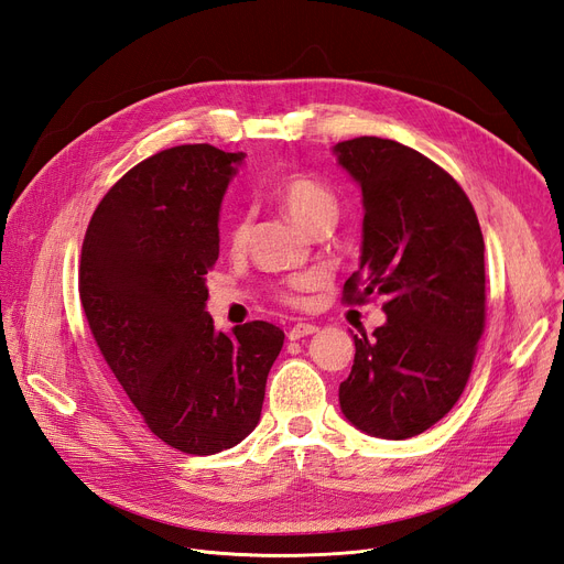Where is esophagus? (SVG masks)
<instances>
[{
	"instance_id": "obj_1",
	"label": "esophagus",
	"mask_w": 564,
	"mask_h": 564,
	"mask_svg": "<svg viewBox=\"0 0 564 564\" xmlns=\"http://www.w3.org/2000/svg\"><path fill=\"white\" fill-rule=\"evenodd\" d=\"M315 332H317V327H315V325H311V323H297V325H292V327H290L288 338H290V340H297V338L311 336V334H315Z\"/></svg>"
}]
</instances>
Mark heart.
<instances>
[{"label":"heart","mask_w":564,"mask_h":564,"mask_svg":"<svg viewBox=\"0 0 564 564\" xmlns=\"http://www.w3.org/2000/svg\"><path fill=\"white\" fill-rule=\"evenodd\" d=\"M272 195L274 200L283 207V212L292 218V221L300 224L304 230H315L317 226H325L336 221L338 216V200L329 186H325L323 182H317L311 175L304 173H288L283 177H279L272 186ZM247 235H249V221L243 214H237L230 218L228 226V241L232 249H241L247 243ZM315 279L306 276L292 283V288L300 290L311 285ZM292 300V297H290Z\"/></svg>","instance_id":"b5f03b06"}]
</instances>
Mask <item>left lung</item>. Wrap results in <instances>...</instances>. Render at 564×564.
<instances>
[{
    "label": "left lung",
    "mask_w": 564,
    "mask_h": 564,
    "mask_svg": "<svg viewBox=\"0 0 564 564\" xmlns=\"http://www.w3.org/2000/svg\"><path fill=\"white\" fill-rule=\"evenodd\" d=\"M361 191L359 269L346 302L387 297V323L357 336L340 412L382 440L420 435L454 408L484 332V237L468 195L443 167L376 135L334 144Z\"/></svg>",
    "instance_id": "obj_1"
}]
</instances>
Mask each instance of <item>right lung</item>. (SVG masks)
Listing matches in <instances>:
<instances>
[{
    "mask_svg": "<svg viewBox=\"0 0 564 564\" xmlns=\"http://www.w3.org/2000/svg\"><path fill=\"white\" fill-rule=\"evenodd\" d=\"M243 159L212 144L144 159L106 193L83 241L80 302L110 371L152 433L195 456L258 426L285 338L262 321L218 332L207 313L218 214Z\"/></svg>",
    "mask_w": 564,
    "mask_h": 564,
    "instance_id": "obj_1",
    "label": "right lung"
}]
</instances>
